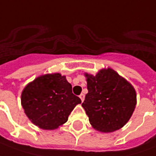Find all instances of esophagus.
<instances>
[{
  "instance_id": "esophagus-1",
  "label": "esophagus",
  "mask_w": 156,
  "mask_h": 156,
  "mask_svg": "<svg viewBox=\"0 0 156 156\" xmlns=\"http://www.w3.org/2000/svg\"><path fill=\"white\" fill-rule=\"evenodd\" d=\"M79 98L81 99L82 102H83V100H84V94H81L79 95Z\"/></svg>"
}]
</instances>
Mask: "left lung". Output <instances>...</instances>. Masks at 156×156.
<instances>
[{"label":"left lung","mask_w":156,"mask_h":156,"mask_svg":"<svg viewBox=\"0 0 156 156\" xmlns=\"http://www.w3.org/2000/svg\"><path fill=\"white\" fill-rule=\"evenodd\" d=\"M88 94L82 106L91 126L101 133H112L131 118L137 104L133 86L112 68L101 69L96 75L86 73Z\"/></svg>","instance_id":"obj_1"}]
</instances>
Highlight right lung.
Segmentation results:
<instances>
[{"label": "right lung", "instance_id": "1", "mask_svg": "<svg viewBox=\"0 0 156 156\" xmlns=\"http://www.w3.org/2000/svg\"><path fill=\"white\" fill-rule=\"evenodd\" d=\"M80 103L66 76L58 73L39 76L25 86L21 94L26 116L44 130H54L67 122L72 111Z\"/></svg>", "mask_w": 156, "mask_h": 156}]
</instances>
